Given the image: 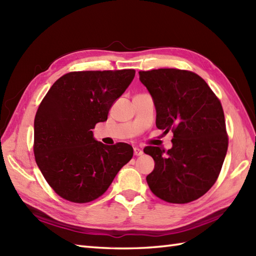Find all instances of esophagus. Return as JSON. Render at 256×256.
Segmentation results:
<instances>
[{"instance_id": "1", "label": "esophagus", "mask_w": 256, "mask_h": 256, "mask_svg": "<svg viewBox=\"0 0 256 256\" xmlns=\"http://www.w3.org/2000/svg\"><path fill=\"white\" fill-rule=\"evenodd\" d=\"M143 154V150H140L138 148H134V155L135 156H140Z\"/></svg>"}]
</instances>
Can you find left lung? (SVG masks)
<instances>
[{
    "instance_id": "1",
    "label": "left lung",
    "mask_w": 256,
    "mask_h": 256,
    "mask_svg": "<svg viewBox=\"0 0 256 256\" xmlns=\"http://www.w3.org/2000/svg\"><path fill=\"white\" fill-rule=\"evenodd\" d=\"M153 98L156 126L172 132V148L146 146L155 162L146 177L156 197L170 204L197 200L214 186L226 155L229 138L221 102L192 72L160 68L140 72Z\"/></svg>"
}]
</instances>
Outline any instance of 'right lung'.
<instances>
[{
	"mask_svg": "<svg viewBox=\"0 0 256 256\" xmlns=\"http://www.w3.org/2000/svg\"><path fill=\"white\" fill-rule=\"evenodd\" d=\"M134 76V69L72 72L62 76L42 100L32 148L37 166L59 197L74 204L98 199L131 160V145L106 146L94 138L91 130L106 121L113 102Z\"/></svg>",
	"mask_w": 256,
	"mask_h": 256,
	"instance_id": "obj_1",
	"label": "right lung"
}]
</instances>
